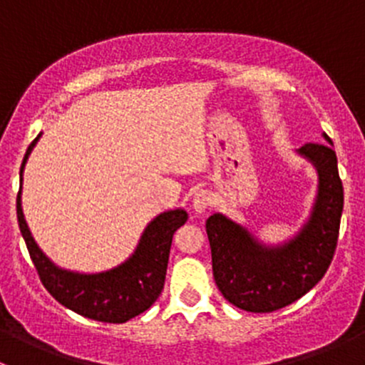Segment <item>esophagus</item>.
I'll return each instance as SVG.
<instances>
[{
	"label": "esophagus",
	"instance_id": "obj_1",
	"mask_svg": "<svg viewBox=\"0 0 365 365\" xmlns=\"http://www.w3.org/2000/svg\"><path fill=\"white\" fill-rule=\"evenodd\" d=\"M210 205H212V200H210V194L206 192V190H201V192H197L196 196H194L192 210L197 213V215L205 213L206 210L210 208Z\"/></svg>",
	"mask_w": 365,
	"mask_h": 365
}]
</instances>
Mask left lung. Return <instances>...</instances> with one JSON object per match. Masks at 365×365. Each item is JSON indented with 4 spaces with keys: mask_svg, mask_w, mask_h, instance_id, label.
<instances>
[{
    "mask_svg": "<svg viewBox=\"0 0 365 365\" xmlns=\"http://www.w3.org/2000/svg\"><path fill=\"white\" fill-rule=\"evenodd\" d=\"M297 150L318 171V194L307 222L292 240L264 245L222 213L206 220L213 279L230 304L249 312H272L314 288L332 263L339 237L344 190L332 139Z\"/></svg>",
    "mask_w": 365,
    "mask_h": 365,
    "instance_id": "left-lung-1",
    "label": "left lung"
}]
</instances>
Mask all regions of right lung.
Masks as SVG:
<instances>
[{
  "mask_svg": "<svg viewBox=\"0 0 365 365\" xmlns=\"http://www.w3.org/2000/svg\"><path fill=\"white\" fill-rule=\"evenodd\" d=\"M40 135L42 132L26 150L21 165V189L17 194V220H19L21 235L33 264L38 272L40 281L61 305L84 318L104 323L128 322L152 307L153 302L159 298L164 288L173 235L187 222L189 215L182 208L159 213L143 231L134 254L111 270L98 272V274H79L56 267L36 245L21 206L24 165Z\"/></svg>",
  "mask_w": 365,
  "mask_h": 365,
  "instance_id": "right-lung-1",
  "label": "right lung"
}]
</instances>
